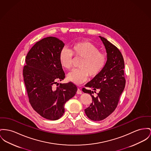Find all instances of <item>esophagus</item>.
I'll return each mask as SVG.
<instances>
[{"label":"esophagus","instance_id":"esophagus-1","mask_svg":"<svg viewBox=\"0 0 151 151\" xmlns=\"http://www.w3.org/2000/svg\"><path fill=\"white\" fill-rule=\"evenodd\" d=\"M77 94H82V91L80 89H78V90L77 91Z\"/></svg>","mask_w":151,"mask_h":151}]
</instances>
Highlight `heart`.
<instances>
[{
  "mask_svg": "<svg viewBox=\"0 0 151 151\" xmlns=\"http://www.w3.org/2000/svg\"><path fill=\"white\" fill-rule=\"evenodd\" d=\"M73 55L76 58H82L79 65L80 69L72 71L68 75L69 80L77 84L84 82L89 76L91 78L96 77L106 62V55L99 51L95 45L87 41L74 43L71 46L70 50L64 48L60 51V63L67 70L72 68Z\"/></svg>",
  "mask_w": 151,
  "mask_h": 151,
  "instance_id": "obj_1",
  "label": "heart"
}]
</instances>
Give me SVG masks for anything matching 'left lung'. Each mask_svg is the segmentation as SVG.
Masks as SVG:
<instances>
[{
	"instance_id": "8db88e82",
	"label": "left lung",
	"mask_w": 151,
	"mask_h": 151,
	"mask_svg": "<svg viewBox=\"0 0 151 151\" xmlns=\"http://www.w3.org/2000/svg\"><path fill=\"white\" fill-rule=\"evenodd\" d=\"M99 37L106 51L107 60L100 73L85 85L93 91L82 89L84 93L90 94L92 97L93 102L85 112L93 121L102 120L113 112L125 86L124 60L120 51L106 39ZM96 90L99 93L94 96Z\"/></svg>"
}]
</instances>
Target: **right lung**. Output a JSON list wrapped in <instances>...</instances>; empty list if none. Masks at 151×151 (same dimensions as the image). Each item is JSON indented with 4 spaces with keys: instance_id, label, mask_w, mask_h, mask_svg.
<instances>
[{
    "instance_id": "1",
    "label": "right lung",
    "mask_w": 151,
    "mask_h": 151,
    "mask_svg": "<svg viewBox=\"0 0 151 151\" xmlns=\"http://www.w3.org/2000/svg\"><path fill=\"white\" fill-rule=\"evenodd\" d=\"M64 46L62 40L53 37L38 41L27 53L23 70L31 106L42 117L50 120L62 116L65 103L77 91L71 82L55 85L57 81L65 77L59 58Z\"/></svg>"
}]
</instances>
